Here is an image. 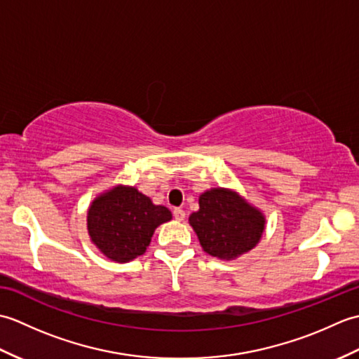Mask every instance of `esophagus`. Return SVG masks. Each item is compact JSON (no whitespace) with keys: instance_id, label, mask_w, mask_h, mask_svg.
Segmentation results:
<instances>
[{"instance_id":"obj_1","label":"esophagus","mask_w":359,"mask_h":359,"mask_svg":"<svg viewBox=\"0 0 359 359\" xmlns=\"http://www.w3.org/2000/svg\"><path fill=\"white\" fill-rule=\"evenodd\" d=\"M172 215H174L175 220H184L185 219V211L182 210V208H174Z\"/></svg>"}]
</instances>
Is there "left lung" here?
Masks as SVG:
<instances>
[{
    "mask_svg": "<svg viewBox=\"0 0 359 359\" xmlns=\"http://www.w3.org/2000/svg\"><path fill=\"white\" fill-rule=\"evenodd\" d=\"M189 224L202 248L219 259H234L253 248L264 233L262 212L233 191L212 188L199 197Z\"/></svg>",
    "mask_w": 359,
    "mask_h": 359,
    "instance_id": "left-lung-1",
    "label": "left lung"
}]
</instances>
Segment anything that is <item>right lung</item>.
<instances>
[{
  "mask_svg": "<svg viewBox=\"0 0 359 359\" xmlns=\"http://www.w3.org/2000/svg\"><path fill=\"white\" fill-rule=\"evenodd\" d=\"M171 220V211L154 205L133 187H117L102 194L88 211V231L97 248L116 262L143 255L154 230Z\"/></svg>",
  "mask_w": 359,
  "mask_h": 359,
  "instance_id": "1",
  "label": "right lung"
}]
</instances>
